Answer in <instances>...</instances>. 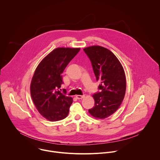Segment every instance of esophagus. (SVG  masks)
<instances>
[{"label": "esophagus", "instance_id": "esophagus-1", "mask_svg": "<svg viewBox=\"0 0 160 160\" xmlns=\"http://www.w3.org/2000/svg\"><path fill=\"white\" fill-rule=\"evenodd\" d=\"M84 97H85L84 95H77V96H76V98H77L78 99H83Z\"/></svg>", "mask_w": 160, "mask_h": 160}]
</instances>
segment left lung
<instances>
[{"instance_id":"obj_1","label":"left lung","mask_w":160,"mask_h":160,"mask_svg":"<svg viewBox=\"0 0 160 160\" xmlns=\"http://www.w3.org/2000/svg\"><path fill=\"white\" fill-rule=\"evenodd\" d=\"M92 64L101 92L94 94V106L88 109L96 118L104 119L120 106L126 91V78L122 65L111 51L98 45L83 49Z\"/></svg>"}]
</instances>
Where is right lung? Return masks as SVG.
Here are the masks:
<instances>
[{
    "mask_svg": "<svg viewBox=\"0 0 160 160\" xmlns=\"http://www.w3.org/2000/svg\"><path fill=\"white\" fill-rule=\"evenodd\" d=\"M80 48H59L53 50L39 63L35 71L30 93L40 115L51 122L65 118L73 102L59 89L63 83L62 73Z\"/></svg>",
    "mask_w": 160,
    "mask_h": 160,
    "instance_id": "obj_1",
    "label": "right lung"
}]
</instances>
